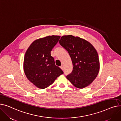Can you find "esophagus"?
<instances>
[{"instance_id": "obj_1", "label": "esophagus", "mask_w": 121, "mask_h": 121, "mask_svg": "<svg viewBox=\"0 0 121 121\" xmlns=\"http://www.w3.org/2000/svg\"><path fill=\"white\" fill-rule=\"evenodd\" d=\"M60 68L62 70H63V66H62V65L60 66Z\"/></svg>"}]
</instances>
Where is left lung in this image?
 I'll return each instance as SVG.
<instances>
[{"mask_svg":"<svg viewBox=\"0 0 121 121\" xmlns=\"http://www.w3.org/2000/svg\"><path fill=\"white\" fill-rule=\"evenodd\" d=\"M69 53L73 64L72 72L67 79L75 87L83 88L92 83L100 69L98 53L87 41L72 35H63L59 40Z\"/></svg>","mask_w":121,"mask_h":121,"instance_id":"left-lung-1","label":"left lung"}]
</instances>
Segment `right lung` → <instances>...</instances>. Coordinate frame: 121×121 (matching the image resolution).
<instances>
[{
    "label": "right lung",
    "mask_w": 121,
    "mask_h": 121,
    "mask_svg": "<svg viewBox=\"0 0 121 121\" xmlns=\"http://www.w3.org/2000/svg\"><path fill=\"white\" fill-rule=\"evenodd\" d=\"M60 35H52L34 41L25 54V74L32 83L44 89L52 84L63 71L55 63L51 51L58 43Z\"/></svg>",
    "instance_id": "1"
}]
</instances>
